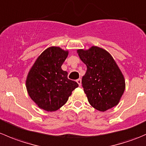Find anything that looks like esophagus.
<instances>
[{
  "label": "esophagus",
  "mask_w": 146,
  "mask_h": 146,
  "mask_svg": "<svg viewBox=\"0 0 146 146\" xmlns=\"http://www.w3.org/2000/svg\"><path fill=\"white\" fill-rule=\"evenodd\" d=\"M76 82H78V85H79V86H80V85H81V82H82L81 79H80V78L78 79V80H76Z\"/></svg>",
  "instance_id": "esophagus-1"
}]
</instances>
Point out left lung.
Segmentation results:
<instances>
[{"instance_id":"1","label":"left lung","mask_w":146,"mask_h":146,"mask_svg":"<svg viewBox=\"0 0 146 146\" xmlns=\"http://www.w3.org/2000/svg\"><path fill=\"white\" fill-rule=\"evenodd\" d=\"M77 52L87 66L82 86L90 105L100 111L117 105L124 92L125 80L113 57L98 46Z\"/></svg>"}]
</instances>
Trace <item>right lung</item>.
Here are the masks:
<instances>
[{
  "instance_id": "right-lung-1",
  "label": "right lung",
  "mask_w": 146,
  "mask_h": 146,
  "mask_svg": "<svg viewBox=\"0 0 146 146\" xmlns=\"http://www.w3.org/2000/svg\"><path fill=\"white\" fill-rule=\"evenodd\" d=\"M68 51L51 46L40 54L29 70L26 80L28 94L38 107L54 111L64 105L78 84L68 78L61 69Z\"/></svg>"
}]
</instances>
